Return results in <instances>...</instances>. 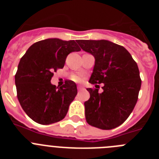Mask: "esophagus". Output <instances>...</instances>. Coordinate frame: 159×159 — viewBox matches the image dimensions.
<instances>
[{
	"label": "esophagus",
	"mask_w": 159,
	"mask_h": 159,
	"mask_svg": "<svg viewBox=\"0 0 159 159\" xmlns=\"http://www.w3.org/2000/svg\"><path fill=\"white\" fill-rule=\"evenodd\" d=\"M77 88H78V91H81V90H83V87L80 86V85H79Z\"/></svg>",
	"instance_id": "esophagus-1"
}]
</instances>
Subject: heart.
<instances>
[{
    "instance_id": "heart-1",
    "label": "heart",
    "mask_w": 159,
    "mask_h": 159,
    "mask_svg": "<svg viewBox=\"0 0 159 159\" xmlns=\"http://www.w3.org/2000/svg\"><path fill=\"white\" fill-rule=\"evenodd\" d=\"M73 80H74L75 81H79L80 80V78L77 76H75V77H73Z\"/></svg>"
}]
</instances>
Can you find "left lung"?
Instances as JSON below:
<instances>
[{"label":"left lung","mask_w":159,"mask_h":159,"mask_svg":"<svg viewBox=\"0 0 159 159\" xmlns=\"http://www.w3.org/2000/svg\"><path fill=\"white\" fill-rule=\"evenodd\" d=\"M84 51L95 57V66L88 88L90 99L84 102L87 123L102 130L123 124L138 101L142 80L137 63L124 47L105 40H79ZM103 83L98 93L97 84Z\"/></svg>","instance_id":"8db88e82"}]
</instances>
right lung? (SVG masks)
I'll list each match as a JSON object with an SVG mask.
<instances>
[{
  "label": "right lung",
  "instance_id": "obj_1",
  "mask_svg": "<svg viewBox=\"0 0 159 159\" xmlns=\"http://www.w3.org/2000/svg\"><path fill=\"white\" fill-rule=\"evenodd\" d=\"M80 50L75 40L52 38L33 43L20 59L15 75L17 99L33 121L48 125L66 116L77 95L76 84L66 80L57 87L51 80L57 69L64 67L67 55Z\"/></svg>",
  "mask_w": 159,
  "mask_h": 159
}]
</instances>
